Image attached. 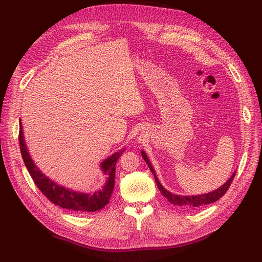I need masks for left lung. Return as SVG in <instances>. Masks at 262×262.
I'll use <instances>...</instances> for the list:
<instances>
[{"label": "left lung", "mask_w": 262, "mask_h": 262, "mask_svg": "<svg viewBox=\"0 0 262 262\" xmlns=\"http://www.w3.org/2000/svg\"><path fill=\"white\" fill-rule=\"evenodd\" d=\"M141 154H142V157L144 158V161L146 162V164H147V166L149 167L150 171H152V173L154 175V178H155V181H156V184H157V187H158V189H160V191L162 192V194L170 203H172L173 205H178V207H182V208H186V209H195V208L201 207V205L210 204V203H213V202L217 201L220 198H222V196L225 194V192L228 190L229 186H231L232 181H233V179L235 177V173H236V171H234L233 175L231 176V178H229L225 182V184L222 185L220 188L213 190V191H211V192L203 193V194H193V195L176 194V193H172V192L168 191L167 189H165L163 187V185L161 184L160 180H158V177L156 175L155 169L153 168L152 164H150L148 157H147L146 153L144 152L143 149L141 150Z\"/></svg>", "instance_id": "left-lung-1"}]
</instances>
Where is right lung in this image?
Wrapping results in <instances>:
<instances>
[{"label":"right lung","instance_id":"right-lung-1","mask_svg":"<svg viewBox=\"0 0 262 262\" xmlns=\"http://www.w3.org/2000/svg\"><path fill=\"white\" fill-rule=\"evenodd\" d=\"M19 146L23 161L36 186L55 205L73 212H95L106 207L109 203L115 188L116 164L119 157L124 152V147L117 150L100 163V171L106 176V182L101 189L96 190L95 192H80L58 185L37 167L28 152L21 122L19 123Z\"/></svg>","mask_w":262,"mask_h":262}]
</instances>
